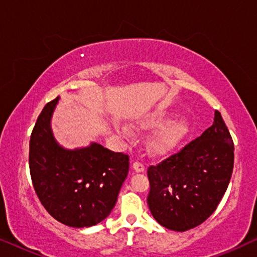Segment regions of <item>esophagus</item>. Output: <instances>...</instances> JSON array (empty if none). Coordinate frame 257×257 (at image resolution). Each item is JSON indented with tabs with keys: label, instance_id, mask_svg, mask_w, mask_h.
<instances>
[{
	"label": "esophagus",
	"instance_id": "esophagus-1",
	"mask_svg": "<svg viewBox=\"0 0 257 257\" xmlns=\"http://www.w3.org/2000/svg\"><path fill=\"white\" fill-rule=\"evenodd\" d=\"M133 170L138 172V173H142V172L145 171V166L142 163H139V161H136V163H133Z\"/></svg>",
	"mask_w": 257,
	"mask_h": 257
}]
</instances>
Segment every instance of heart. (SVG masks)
Masks as SVG:
<instances>
[{
	"instance_id": "heart-1",
	"label": "heart",
	"mask_w": 257,
	"mask_h": 257,
	"mask_svg": "<svg viewBox=\"0 0 257 257\" xmlns=\"http://www.w3.org/2000/svg\"><path fill=\"white\" fill-rule=\"evenodd\" d=\"M171 114L167 110H157L137 121L142 128H153L161 125L147 139V149L154 156H163L175 149L191 131V125L185 117H173L167 121ZM117 131L126 138L131 136V130L126 125H118Z\"/></svg>"
}]
</instances>
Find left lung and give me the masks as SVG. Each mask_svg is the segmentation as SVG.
<instances>
[{
  "mask_svg": "<svg viewBox=\"0 0 257 257\" xmlns=\"http://www.w3.org/2000/svg\"><path fill=\"white\" fill-rule=\"evenodd\" d=\"M233 166V139L215 111L213 125L199 138L147 170V205L153 217L175 231L201 224L226 193Z\"/></svg>",
  "mask_w": 257,
  "mask_h": 257,
  "instance_id": "left-lung-1",
  "label": "left lung"
}]
</instances>
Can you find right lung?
Listing matches in <instances>:
<instances>
[{
	"label": "right lung",
	"instance_id": "obj_1",
	"mask_svg": "<svg viewBox=\"0 0 257 257\" xmlns=\"http://www.w3.org/2000/svg\"><path fill=\"white\" fill-rule=\"evenodd\" d=\"M59 97L45 105L30 137L29 167L35 192L48 213L73 228L110 215L128 173V156L97 143L66 150L56 142L51 118Z\"/></svg>",
	"mask_w": 257,
	"mask_h": 257
}]
</instances>
